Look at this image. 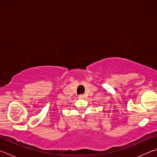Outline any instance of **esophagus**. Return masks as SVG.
<instances>
[{
    "label": "esophagus",
    "instance_id": "34e87169",
    "mask_svg": "<svg viewBox=\"0 0 157 157\" xmlns=\"http://www.w3.org/2000/svg\"><path fill=\"white\" fill-rule=\"evenodd\" d=\"M79 98H81V99H84V98H85V95H79Z\"/></svg>",
    "mask_w": 157,
    "mask_h": 157
}]
</instances>
